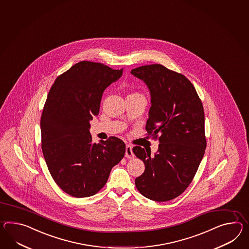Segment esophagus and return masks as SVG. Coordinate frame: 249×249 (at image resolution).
Returning a JSON list of instances; mask_svg holds the SVG:
<instances>
[{
  "instance_id": "obj_1",
  "label": "esophagus",
  "mask_w": 249,
  "mask_h": 249,
  "mask_svg": "<svg viewBox=\"0 0 249 249\" xmlns=\"http://www.w3.org/2000/svg\"><path fill=\"white\" fill-rule=\"evenodd\" d=\"M125 157L127 158H129V159L134 158V157H135V156H134L133 152H132V147H131V146H129V145H127V146H126Z\"/></svg>"
}]
</instances>
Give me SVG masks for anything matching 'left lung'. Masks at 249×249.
I'll list each match as a JSON object with an SVG mask.
<instances>
[{"instance_id":"left-lung-1","label":"left lung","mask_w":249,"mask_h":249,"mask_svg":"<svg viewBox=\"0 0 249 249\" xmlns=\"http://www.w3.org/2000/svg\"><path fill=\"white\" fill-rule=\"evenodd\" d=\"M151 95L146 129L158 140V150L134 146L145 172L135 180L140 194L155 201L182 194L193 181L206 148L204 110L193 84L182 73L155 64L132 69Z\"/></svg>"}]
</instances>
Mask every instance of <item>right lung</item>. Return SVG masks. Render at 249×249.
I'll return each instance as SVG.
<instances>
[{
	"label": "right lung",
	"mask_w": 249,
	"mask_h": 249,
	"mask_svg": "<svg viewBox=\"0 0 249 249\" xmlns=\"http://www.w3.org/2000/svg\"><path fill=\"white\" fill-rule=\"evenodd\" d=\"M122 73L123 69L81 61L60 74L49 90L40 120L43 155L56 184L75 198L97 194L125 155L122 140L110 137L92 143L89 131L103 91Z\"/></svg>",
	"instance_id": "add662e5"
}]
</instances>
